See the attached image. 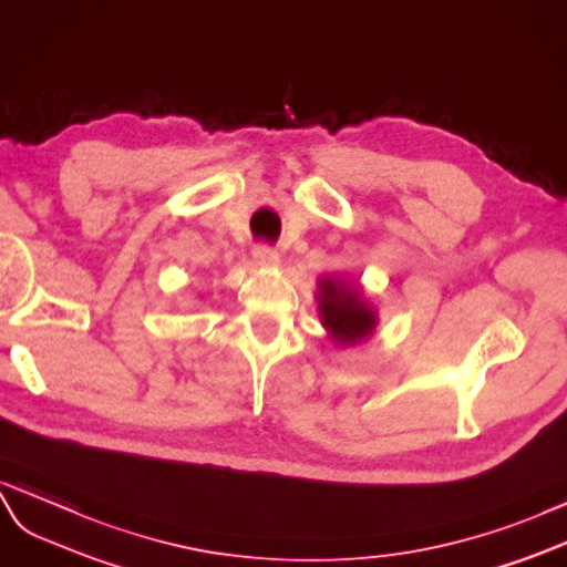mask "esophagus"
<instances>
[{
  "instance_id": "esophagus-1",
  "label": "esophagus",
  "mask_w": 567,
  "mask_h": 567,
  "mask_svg": "<svg viewBox=\"0 0 567 567\" xmlns=\"http://www.w3.org/2000/svg\"><path fill=\"white\" fill-rule=\"evenodd\" d=\"M254 260H256V266H260V268H275L280 264V256H278V251L272 249V246L256 244L254 246Z\"/></svg>"
}]
</instances>
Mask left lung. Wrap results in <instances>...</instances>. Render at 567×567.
<instances>
[{"label":"left lung","instance_id":"obj_1","mask_svg":"<svg viewBox=\"0 0 567 567\" xmlns=\"http://www.w3.org/2000/svg\"><path fill=\"white\" fill-rule=\"evenodd\" d=\"M318 311L321 323L338 344H357L367 340L375 328V311L367 299H361L359 287L342 280L321 278L318 282Z\"/></svg>","mask_w":567,"mask_h":567}]
</instances>
